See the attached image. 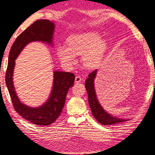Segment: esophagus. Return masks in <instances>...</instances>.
<instances>
[{"mask_svg": "<svg viewBox=\"0 0 155 155\" xmlns=\"http://www.w3.org/2000/svg\"><path fill=\"white\" fill-rule=\"evenodd\" d=\"M82 82V78L80 75H77L75 78V83H80Z\"/></svg>", "mask_w": 155, "mask_h": 155, "instance_id": "obj_1", "label": "esophagus"}]
</instances>
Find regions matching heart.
<instances>
[{
	"instance_id": "b5f03b06",
	"label": "heart",
	"mask_w": 155,
	"mask_h": 155,
	"mask_svg": "<svg viewBox=\"0 0 155 155\" xmlns=\"http://www.w3.org/2000/svg\"><path fill=\"white\" fill-rule=\"evenodd\" d=\"M107 48V41L100 37L98 32L87 31L71 34L68 38L67 47L59 45L56 54L61 62L71 65L75 55H81L83 64L88 68H95L100 64Z\"/></svg>"
}]
</instances>
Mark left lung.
I'll list each match as a JSON object with an SVG mask.
<instances>
[{
  "label": "left lung",
  "mask_w": 155,
  "mask_h": 155,
  "mask_svg": "<svg viewBox=\"0 0 155 155\" xmlns=\"http://www.w3.org/2000/svg\"><path fill=\"white\" fill-rule=\"evenodd\" d=\"M97 73V69L91 73L85 82V87L88 97V104H89L91 112L95 120H97L98 122L102 125H113V124L129 120V119L119 118L117 117L109 114L101 106L98 101L95 89V80Z\"/></svg>",
  "instance_id": "8db88e82"
}]
</instances>
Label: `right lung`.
Listing matches in <instances>:
<instances>
[{
	"label": "right lung",
	"mask_w": 155,
	"mask_h": 155,
	"mask_svg": "<svg viewBox=\"0 0 155 155\" xmlns=\"http://www.w3.org/2000/svg\"><path fill=\"white\" fill-rule=\"evenodd\" d=\"M54 22L45 19L36 20L18 36L10 49L8 58L5 82L15 110L25 120L38 126H49L60 116L68 91L74 85L75 75L71 73L54 71L49 98L42 105L31 107L22 103L16 92L13 82L15 60L22 49L31 42H42L54 46Z\"/></svg>",
	"instance_id": "obj_1"
}]
</instances>
